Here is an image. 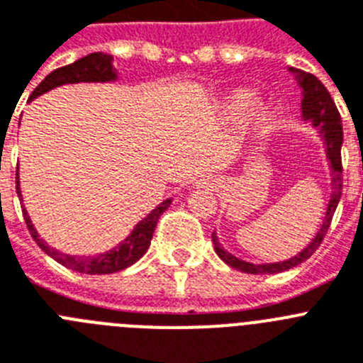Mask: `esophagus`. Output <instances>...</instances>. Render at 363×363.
I'll list each match as a JSON object with an SVG mask.
<instances>
[{
  "label": "esophagus",
  "mask_w": 363,
  "mask_h": 363,
  "mask_svg": "<svg viewBox=\"0 0 363 363\" xmlns=\"http://www.w3.org/2000/svg\"><path fill=\"white\" fill-rule=\"evenodd\" d=\"M195 186H204V188H213L216 186V179L212 175H203L201 179L195 181Z\"/></svg>",
  "instance_id": "34e87169"
}]
</instances>
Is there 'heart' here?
Here are the masks:
<instances>
[{
  "label": "heart",
  "instance_id": "b5f03b06",
  "mask_svg": "<svg viewBox=\"0 0 363 363\" xmlns=\"http://www.w3.org/2000/svg\"><path fill=\"white\" fill-rule=\"evenodd\" d=\"M220 113L225 116L241 115L242 124L247 128H256L270 113L269 100L263 94H250L247 89H234L225 94L219 104Z\"/></svg>",
  "mask_w": 363,
  "mask_h": 363
}]
</instances>
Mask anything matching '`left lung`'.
Returning a JSON list of instances; mask_svg holds the SVG:
<instances>
[{
  "label": "left lung",
  "mask_w": 363,
  "mask_h": 363,
  "mask_svg": "<svg viewBox=\"0 0 363 363\" xmlns=\"http://www.w3.org/2000/svg\"><path fill=\"white\" fill-rule=\"evenodd\" d=\"M289 72H292L298 82V87L301 89V121L311 122L313 128H316V133L320 135L323 147H325L327 164H329V175H330V199L327 204L325 217L321 220L320 230L313 238V241L308 242L307 247L301 252H298L296 256L289 257V259L276 261V263H250L241 257H235L232 252L226 250L219 242L217 232L212 234L213 250L217 256L230 264L232 269L241 270L247 274H277L285 272L289 269H294L299 263H303L305 259L313 256L316 248L320 247L323 238H325L327 230H329L330 219L334 216V210L338 206L340 197H342V144H343V129H342V116H340L338 109L334 106L330 93L327 87L318 80L314 74L299 69L289 67Z\"/></svg>",
  "instance_id": "left-lung-1"
}]
</instances>
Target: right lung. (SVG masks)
I'll return each instance as SVG.
<instances>
[{
	"instance_id": "obj_1",
	"label": "right lung",
	"mask_w": 363,
	"mask_h": 363,
	"mask_svg": "<svg viewBox=\"0 0 363 363\" xmlns=\"http://www.w3.org/2000/svg\"><path fill=\"white\" fill-rule=\"evenodd\" d=\"M116 80H118V72H116V69H113V56L106 55V52H91V55L77 60L74 64L64 65V67L55 69L50 74H47L42 84L33 91L29 100L38 99V96L45 94L47 91L65 86V84H80V82H99V84H106V82ZM16 191H18V197H21L20 179H16ZM172 201L173 199L169 197V199L157 204L140 223H137V226L131 230V234L124 241L118 242L111 250L102 252V254H94V256H71V254L58 252L55 247H49L40 238L38 230L34 228L27 210L25 208H21V210H23L25 223H27V228H29L30 235H33L34 241L38 242V247L42 248L47 256H50L55 261H58L60 264L67 267V269L77 270V272L82 274H113L128 269V267L137 263L146 254V250L150 248L151 238H153V232H155L157 223H159V217L168 210Z\"/></svg>"
}]
</instances>
